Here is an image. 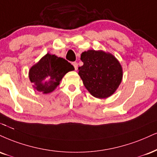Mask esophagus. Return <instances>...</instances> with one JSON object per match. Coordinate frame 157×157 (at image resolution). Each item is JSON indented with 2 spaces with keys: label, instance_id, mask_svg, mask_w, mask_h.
<instances>
[{
  "label": "esophagus",
  "instance_id": "esophagus-1",
  "mask_svg": "<svg viewBox=\"0 0 157 157\" xmlns=\"http://www.w3.org/2000/svg\"><path fill=\"white\" fill-rule=\"evenodd\" d=\"M72 65L74 66V67H75V70H77V67H78V64H77V62H73V63H72Z\"/></svg>",
  "mask_w": 157,
  "mask_h": 157
}]
</instances>
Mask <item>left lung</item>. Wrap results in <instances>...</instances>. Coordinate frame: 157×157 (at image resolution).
<instances>
[{
  "label": "left lung",
  "mask_w": 157,
  "mask_h": 157,
  "mask_svg": "<svg viewBox=\"0 0 157 157\" xmlns=\"http://www.w3.org/2000/svg\"><path fill=\"white\" fill-rule=\"evenodd\" d=\"M83 65L79 75L94 97L105 99L115 93L122 80L123 70L118 60L109 52L90 50L81 54Z\"/></svg>",
  "instance_id": "left-lung-1"
}]
</instances>
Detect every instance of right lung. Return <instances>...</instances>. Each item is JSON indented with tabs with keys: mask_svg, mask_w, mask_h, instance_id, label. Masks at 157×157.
Returning <instances> with one entry per match:
<instances>
[{
	"mask_svg": "<svg viewBox=\"0 0 157 157\" xmlns=\"http://www.w3.org/2000/svg\"><path fill=\"white\" fill-rule=\"evenodd\" d=\"M75 68L67 60L56 55L46 54L29 70V78L38 91L49 94L57 88L67 72Z\"/></svg>",
	"mask_w": 157,
	"mask_h": 157,
	"instance_id": "add662e5",
	"label": "right lung"
}]
</instances>
